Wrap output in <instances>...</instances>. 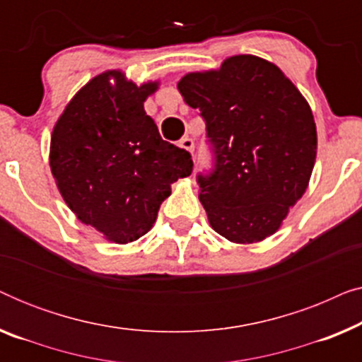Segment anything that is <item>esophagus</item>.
Instances as JSON below:
<instances>
[{
    "label": "esophagus",
    "mask_w": 362,
    "mask_h": 362,
    "mask_svg": "<svg viewBox=\"0 0 362 362\" xmlns=\"http://www.w3.org/2000/svg\"><path fill=\"white\" fill-rule=\"evenodd\" d=\"M180 148H182V150L192 153V150H194V141H192V138H189V136L182 138V140L180 141Z\"/></svg>",
    "instance_id": "obj_1"
}]
</instances>
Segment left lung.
Wrapping results in <instances>:
<instances>
[{
  "label": "left lung",
  "mask_w": 362,
  "mask_h": 362,
  "mask_svg": "<svg viewBox=\"0 0 362 362\" xmlns=\"http://www.w3.org/2000/svg\"><path fill=\"white\" fill-rule=\"evenodd\" d=\"M177 90L201 112L214 151V170L197 176L212 229L235 244L275 234L315 166L308 102L275 64L250 54L186 74Z\"/></svg>",
  "instance_id": "obj_1"
}]
</instances>
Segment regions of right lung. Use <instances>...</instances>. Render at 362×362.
Segmentation results:
<instances>
[{"instance_id": "right-lung-1", "label": "right lung", "mask_w": 362, "mask_h": 362, "mask_svg": "<svg viewBox=\"0 0 362 362\" xmlns=\"http://www.w3.org/2000/svg\"><path fill=\"white\" fill-rule=\"evenodd\" d=\"M156 88L103 72L74 95L52 130L49 165L59 192L78 221L115 244L145 235L173 182L192 171L189 153L163 140L146 115L143 103Z\"/></svg>"}]
</instances>
